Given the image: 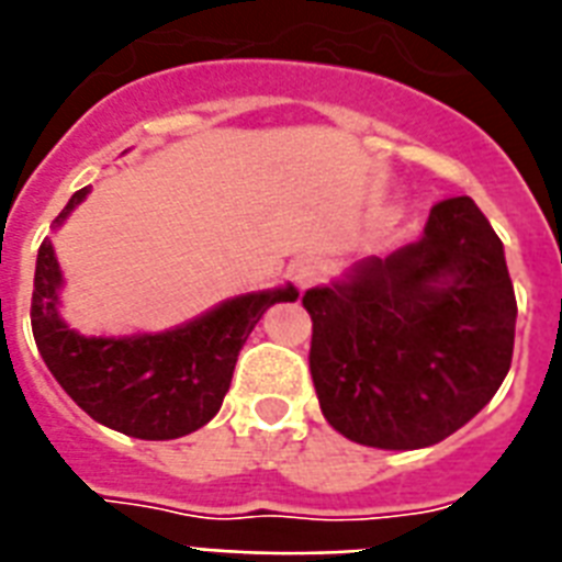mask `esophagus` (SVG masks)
Returning a JSON list of instances; mask_svg holds the SVG:
<instances>
[{
    "label": "esophagus",
    "mask_w": 562,
    "mask_h": 562,
    "mask_svg": "<svg viewBox=\"0 0 562 562\" xmlns=\"http://www.w3.org/2000/svg\"><path fill=\"white\" fill-rule=\"evenodd\" d=\"M291 273H294V282L297 285H308V282L317 280V273H321V262L312 259V256H300L297 262L291 265Z\"/></svg>",
    "instance_id": "1"
}]
</instances>
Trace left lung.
<instances>
[{
  "mask_svg": "<svg viewBox=\"0 0 562 562\" xmlns=\"http://www.w3.org/2000/svg\"><path fill=\"white\" fill-rule=\"evenodd\" d=\"M326 423L373 449H426L479 414L514 359L505 245L472 198L431 206L417 241L303 294Z\"/></svg>",
  "mask_w": 562,
  "mask_h": 562,
  "instance_id": "8db88e82",
  "label": "left lung"
}]
</instances>
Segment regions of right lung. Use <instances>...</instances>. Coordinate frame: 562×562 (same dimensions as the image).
Masks as SVG:
<instances>
[{"instance_id":"add662e5","label":"right lung","mask_w":562,"mask_h":562,"mask_svg":"<svg viewBox=\"0 0 562 562\" xmlns=\"http://www.w3.org/2000/svg\"><path fill=\"white\" fill-rule=\"evenodd\" d=\"M87 194L90 187L78 189L52 227H60ZM60 291L64 271L46 238L31 294V329L40 356L78 408L101 426L139 440H175L206 426L227 396L238 350L259 317L273 303H294L300 294L285 282L221 300L162 333L81 335L60 315Z\"/></svg>"}]
</instances>
